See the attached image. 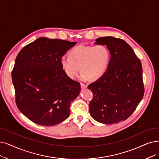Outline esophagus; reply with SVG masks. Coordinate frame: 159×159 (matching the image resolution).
<instances>
[{
	"mask_svg": "<svg viewBox=\"0 0 159 159\" xmlns=\"http://www.w3.org/2000/svg\"><path fill=\"white\" fill-rule=\"evenodd\" d=\"M87 87V85L84 84H81V88L82 89H86Z\"/></svg>",
	"mask_w": 159,
	"mask_h": 159,
	"instance_id": "34e87169",
	"label": "esophagus"
}]
</instances>
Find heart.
Wrapping results in <instances>:
<instances>
[{"label": "heart", "instance_id": "b5f03b06", "mask_svg": "<svg viewBox=\"0 0 159 159\" xmlns=\"http://www.w3.org/2000/svg\"><path fill=\"white\" fill-rule=\"evenodd\" d=\"M110 59V50L104 45L80 46L69 52V57H62L60 63L69 78L75 79L80 68L82 78L97 80L106 72Z\"/></svg>", "mask_w": 159, "mask_h": 159}]
</instances>
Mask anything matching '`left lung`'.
Here are the masks:
<instances>
[{
	"label": "left lung",
	"mask_w": 159,
	"mask_h": 159,
	"mask_svg": "<svg viewBox=\"0 0 159 159\" xmlns=\"http://www.w3.org/2000/svg\"><path fill=\"white\" fill-rule=\"evenodd\" d=\"M95 41L98 45H106L111 59L105 74L87 87L93 94L90 114L98 122L116 123L127 119L143 98L141 61L122 39L106 36Z\"/></svg>",
	"instance_id": "obj_1"
}]
</instances>
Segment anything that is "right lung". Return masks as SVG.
<instances>
[{
  "label": "right lung",
  "instance_id": "add662e5",
  "mask_svg": "<svg viewBox=\"0 0 159 159\" xmlns=\"http://www.w3.org/2000/svg\"><path fill=\"white\" fill-rule=\"evenodd\" d=\"M76 43L42 37L19 52L11 71L16 102L33 123L53 126L69 116L81 87L65 74L60 59Z\"/></svg>",
  "mask_w": 159,
  "mask_h": 159
}]
</instances>
